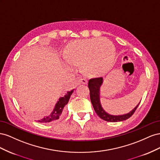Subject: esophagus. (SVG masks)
<instances>
[{
  "label": "esophagus",
  "instance_id": "34e87169",
  "mask_svg": "<svg viewBox=\"0 0 160 160\" xmlns=\"http://www.w3.org/2000/svg\"><path fill=\"white\" fill-rule=\"evenodd\" d=\"M78 82H79L80 84H87V82H88L87 80L85 79V78H80L78 80Z\"/></svg>",
  "mask_w": 160,
  "mask_h": 160
}]
</instances>
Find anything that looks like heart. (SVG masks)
Returning a JSON list of instances; mask_svg holds the SVG:
<instances>
[{"label":"heart","instance_id":"1","mask_svg":"<svg viewBox=\"0 0 160 160\" xmlns=\"http://www.w3.org/2000/svg\"><path fill=\"white\" fill-rule=\"evenodd\" d=\"M66 65L74 68L80 65L82 72L88 76H100L111 70L115 58V47L105 38L78 40L66 51Z\"/></svg>","mask_w":160,"mask_h":160}]
</instances>
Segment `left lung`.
Listing matches in <instances>:
<instances>
[{"label": "left lung", "instance_id": "1", "mask_svg": "<svg viewBox=\"0 0 160 160\" xmlns=\"http://www.w3.org/2000/svg\"><path fill=\"white\" fill-rule=\"evenodd\" d=\"M103 82L102 78H95L90 79L88 81V88L90 90V97L91 102L95 112H97L98 116L101 118L104 121L108 122H118L127 120V118H130L136 111L137 108L138 107L139 104L135 107L130 112L122 115H109L107 112L104 111L102 108L101 104L100 102V88Z\"/></svg>", "mask_w": 160, "mask_h": 160}]
</instances>
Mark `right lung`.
<instances>
[{
  "label": "right lung",
  "instance_id": "1",
  "mask_svg": "<svg viewBox=\"0 0 160 160\" xmlns=\"http://www.w3.org/2000/svg\"><path fill=\"white\" fill-rule=\"evenodd\" d=\"M73 91H74V90L68 91L64 97H60L59 98V100L56 103V106H55V108L52 112V113L42 118L39 120H38L37 121L43 123L50 122L54 121H56L59 118H60L63 113V108H64V107L68 104V101H69V99L70 98L71 94L73 92Z\"/></svg>",
  "mask_w": 160,
  "mask_h": 160
}]
</instances>
